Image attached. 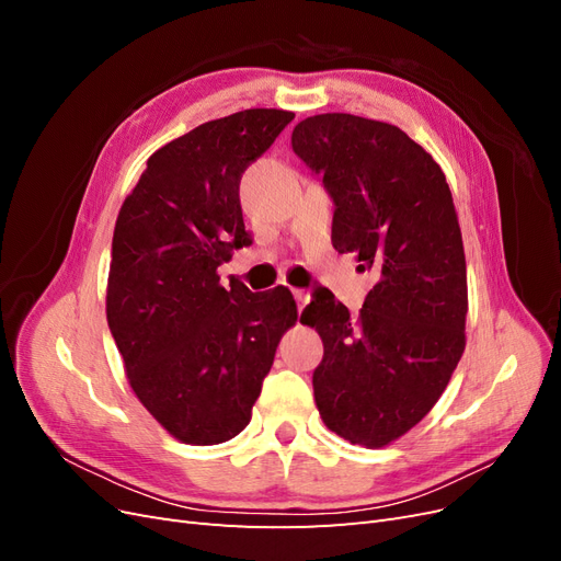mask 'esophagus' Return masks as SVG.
<instances>
[{
    "mask_svg": "<svg viewBox=\"0 0 561 561\" xmlns=\"http://www.w3.org/2000/svg\"><path fill=\"white\" fill-rule=\"evenodd\" d=\"M295 299H297V307L304 309V307H307V304H309L311 295H309L307 290H295Z\"/></svg>",
    "mask_w": 561,
    "mask_h": 561,
    "instance_id": "34e87169",
    "label": "esophagus"
}]
</instances>
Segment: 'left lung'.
I'll return each mask as SVG.
<instances>
[{
	"mask_svg": "<svg viewBox=\"0 0 561 561\" xmlns=\"http://www.w3.org/2000/svg\"><path fill=\"white\" fill-rule=\"evenodd\" d=\"M293 149L334 201V250L355 252L377 274L358 316L328 287L301 313L322 339L318 412L351 445L379 449L433 410L466 348L454 198L443 168L393 124L316 114L295 126Z\"/></svg>",
	"mask_w": 561,
	"mask_h": 561,
	"instance_id": "left-lung-1",
	"label": "left lung"
}]
</instances>
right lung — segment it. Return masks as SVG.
<instances>
[{
	"instance_id": "obj_1",
	"label": "right lung",
	"mask_w": 561,
	"mask_h": 561,
	"mask_svg": "<svg viewBox=\"0 0 561 561\" xmlns=\"http://www.w3.org/2000/svg\"><path fill=\"white\" fill-rule=\"evenodd\" d=\"M295 118L243 110L157 149L116 217L107 322L133 393L184 445L239 435L299 313L278 285L222 287L217 268L252 243L239 184Z\"/></svg>"
}]
</instances>
